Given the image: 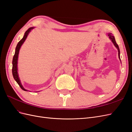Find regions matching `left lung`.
Listing matches in <instances>:
<instances>
[{
  "instance_id": "obj_1",
  "label": "left lung",
  "mask_w": 132,
  "mask_h": 132,
  "mask_svg": "<svg viewBox=\"0 0 132 132\" xmlns=\"http://www.w3.org/2000/svg\"><path fill=\"white\" fill-rule=\"evenodd\" d=\"M107 35L109 36V38L111 39V41L112 42V43H113V45H114V46L117 48V49L118 50V58L119 59V60H120V61L121 62V58H120V50H119V47H118V45L117 44L116 42V40H115V38L114 37V36H113V34L112 33H108L107 34Z\"/></svg>"
}]
</instances>
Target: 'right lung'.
<instances>
[{"instance_id": "add662e5", "label": "right lung", "mask_w": 132, "mask_h": 132, "mask_svg": "<svg viewBox=\"0 0 132 132\" xmlns=\"http://www.w3.org/2000/svg\"><path fill=\"white\" fill-rule=\"evenodd\" d=\"M34 28H35L34 27H32L29 28V29L25 32V33L24 34V36H23V38L18 43L16 47L15 54H14V55L13 57V62H12V64H13V68H12V73H13L14 79H15V80L16 81V82L20 86V87H21V89H22L23 90H24V91H28V90L25 89L24 87H23V86L22 85L21 81H20V78H19V74H18V56H19L20 49L21 46L22 45V44L24 43V42L25 41L26 38L27 37V36L29 35V33L32 30H33L34 29ZM37 92H38V91H37Z\"/></svg>"}]
</instances>
